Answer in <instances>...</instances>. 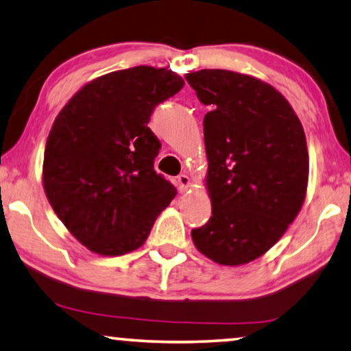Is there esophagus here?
<instances>
[{"label": "esophagus", "instance_id": "34e87169", "mask_svg": "<svg viewBox=\"0 0 351 351\" xmlns=\"http://www.w3.org/2000/svg\"><path fill=\"white\" fill-rule=\"evenodd\" d=\"M178 186H180V192L184 193L191 187V178L187 175L178 176Z\"/></svg>", "mask_w": 351, "mask_h": 351}]
</instances>
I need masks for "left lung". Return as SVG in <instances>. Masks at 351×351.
I'll use <instances>...</instances> for the list:
<instances>
[{"mask_svg": "<svg viewBox=\"0 0 351 351\" xmlns=\"http://www.w3.org/2000/svg\"><path fill=\"white\" fill-rule=\"evenodd\" d=\"M186 80L211 107L203 134L213 216L192 230V241L219 265H245L268 252L301 211L309 181L304 129L260 78L202 69Z\"/></svg>", "mask_w": 351, "mask_h": 351, "instance_id": "1", "label": "left lung"}]
</instances>
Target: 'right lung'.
I'll return each instance as SVG.
<instances>
[{"instance_id": "add662e5", "label": "right lung", "mask_w": 351, "mask_h": 351, "mask_svg": "<svg viewBox=\"0 0 351 351\" xmlns=\"http://www.w3.org/2000/svg\"><path fill=\"white\" fill-rule=\"evenodd\" d=\"M184 80L137 66L88 82L61 108L44 151L42 184L78 243L104 257L142 247L176 189L154 171L160 143L148 128Z\"/></svg>"}]
</instances>
